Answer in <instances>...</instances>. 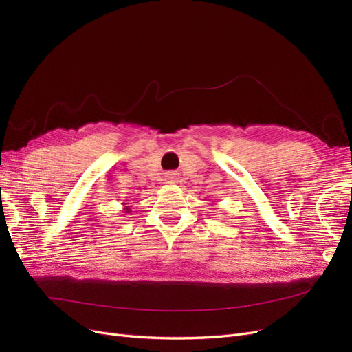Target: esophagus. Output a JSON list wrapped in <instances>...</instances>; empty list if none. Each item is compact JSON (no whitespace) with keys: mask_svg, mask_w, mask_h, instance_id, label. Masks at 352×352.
Masks as SVG:
<instances>
[{"mask_svg":"<svg viewBox=\"0 0 352 352\" xmlns=\"http://www.w3.org/2000/svg\"><path fill=\"white\" fill-rule=\"evenodd\" d=\"M167 180H170V182H173V180L176 179V176H175V173H167Z\"/></svg>","mask_w":352,"mask_h":352,"instance_id":"34e87169","label":"esophagus"}]
</instances>
